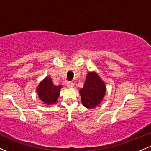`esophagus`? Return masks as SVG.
Wrapping results in <instances>:
<instances>
[{
    "instance_id": "1",
    "label": "esophagus",
    "mask_w": 151,
    "mask_h": 151,
    "mask_svg": "<svg viewBox=\"0 0 151 151\" xmlns=\"http://www.w3.org/2000/svg\"><path fill=\"white\" fill-rule=\"evenodd\" d=\"M74 83L72 82V81H68L67 82V86H68L69 88H72L74 86Z\"/></svg>"
}]
</instances>
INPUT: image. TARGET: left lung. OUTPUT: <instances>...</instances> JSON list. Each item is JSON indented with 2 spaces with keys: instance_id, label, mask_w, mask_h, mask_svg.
Returning <instances> with one entry per match:
<instances>
[{
  "instance_id": "left-lung-1",
  "label": "left lung",
  "mask_w": 151,
  "mask_h": 151,
  "mask_svg": "<svg viewBox=\"0 0 151 151\" xmlns=\"http://www.w3.org/2000/svg\"><path fill=\"white\" fill-rule=\"evenodd\" d=\"M81 103L87 108H93L102 101L105 93L103 81L95 72H89L86 76L84 86L79 91Z\"/></svg>"
}]
</instances>
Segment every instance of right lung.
Masks as SVG:
<instances>
[{
	"label": "right lung",
	"instance_id": "right-lung-1",
	"mask_svg": "<svg viewBox=\"0 0 151 151\" xmlns=\"http://www.w3.org/2000/svg\"><path fill=\"white\" fill-rule=\"evenodd\" d=\"M60 88L61 86H55L51 79L46 77L38 86L37 93L45 104L52 105L57 101Z\"/></svg>",
	"mask_w": 151,
	"mask_h": 151
}]
</instances>
